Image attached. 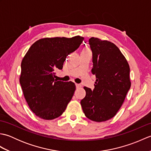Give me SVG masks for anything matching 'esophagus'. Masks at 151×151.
<instances>
[{
  "label": "esophagus",
  "instance_id": "esophagus-1",
  "mask_svg": "<svg viewBox=\"0 0 151 151\" xmlns=\"http://www.w3.org/2000/svg\"><path fill=\"white\" fill-rule=\"evenodd\" d=\"M76 88H81L82 87V85L80 84H76Z\"/></svg>",
  "mask_w": 151,
  "mask_h": 151
}]
</instances>
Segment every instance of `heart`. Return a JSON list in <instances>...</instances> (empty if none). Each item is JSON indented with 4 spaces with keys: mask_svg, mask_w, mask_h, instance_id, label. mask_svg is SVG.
Masks as SVG:
<instances>
[{
    "mask_svg": "<svg viewBox=\"0 0 151 151\" xmlns=\"http://www.w3.org/2000/svg\"><path fill=\"white\" fill-rule=\"evenodd\" d=\"M82 52H91V50L90 49H89L88 47H85L84 49H83Z\"/></svg>",
    "mask_w": 151,
    "mask_h": 151,
    "instance_id": "obj_1",
    "label": "heart"
}]
</instances>
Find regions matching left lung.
<instances>
[{
    "instance_id": "left-lung-1",
    "label": "left lung",
    "mask_w": 151,
    "mask_h": 151,
    "mask_svg": "<svg viewBox=\"0 0 151 151\" xmlns=\"http://www.w3.org/2000/svg\"><path fill=\"white\" fill-rule=\"evenodd\" d=\"M89 44L96 82L93 90L84 87L86 95L81 104L89 119L106 121L116 115L130 88V67L119 48L110 41L91 37Z\"/></svg>"
}]
</instances>
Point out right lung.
I'll list each match as a JSON object with an SVG mask.
<instances>
[{
	"label": "right lung",
	"mask_w": 151,
	"mask_h": 151,
	"mask_svg": "<svg viewBox=\"0 0 151 151\" xmlns=\"http://www.w3.org/2000/svg\"><path fill=\"white\" fill-rule=\"evenodd\" d=\"M84 37L43 38L36 41L21 62L20 84L30 110L40 118L60 117L73 96V82L54 79L56 69H62L67 56L81 45Z\"/></svg>",
	"instance_id": "obj_1"
}]
</instances>
